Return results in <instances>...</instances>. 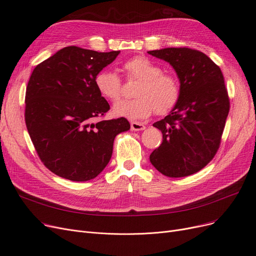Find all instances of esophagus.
<instances>
[{
	"label": "esophagus",
	"instance_id": "1",
	"mask_svg": "<svg viewBox=\"0 0 256 256\" xmlns=\"http://www.w3.org/2000/svg\"><path fill=\"white\" fill-rule=\"evenodd\" d=\"M144 129H146V126L142 123H138V122H132L131 123V130L133 131H140Z\"/></svg>",
	"mask_w": 256,
	"mask_h": 256
}]
</instances>
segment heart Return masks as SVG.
Masks as SVG:
<instances>
[{"label": "heart", "instance_id": "1", "mask_svg": "<svg viewBox=\"0 0 256 256\" xmlns=\"http://www.w3.org/2000/svg\"><path fill=\"white\" fill-rule=\"evenodd\" d=\"M128 80H138L134 90L136 98L116 103L112 114L130 120H140L154 112L164 114L175 107L180 98V84L171 72L144 56L133 57L123 64ZM99 94L109 101H116L122 94V81L112 70H102L94 77Z\"/></svg>", "mask_w": 256, "mask_h": 256}]
</instances>
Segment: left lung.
<instances>
[{
  "instance_id": "obj_1",
  "label": "left lung",
  "mask_w": 256,
  "mask_h": 256,
  "mask_svg": "<svg viewBox=\"0 0 256 256\" xmlns=\"http://www.w3.org/2000/svg\"><path fill=\"white\" fill-rule=\"evenodd\" d=\"M148 53L171 64L180 82L178 103L153 124L162 132V142L150 162L164 176H190L208 164L220 147L230 106L223 74L208 56L194 48Z\"/></svg>"
}]
</instances>
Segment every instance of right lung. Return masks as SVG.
Returning a JSON list of instances; mask_svg holds the SVG:
<instances>
[{
    "instance_id": "1",
    "label": "right lung",
    "mask_w": 256,
    "mask_h": 256,
    "mask_svg": "<svg viewBox=\"0 0 256 256\" xmlns=\"http://www.w3.org/2000/svg\"><path fill=\"white\" fill-rule=\"evenodd\" d=\"M118 54L66 46L32 72L26 126L40 160L59 177L96 178L110 160L116 136L130 129L125 118L94 122L110 108L96 90L94 77Z\"/></svg>"
}]
</instances>
